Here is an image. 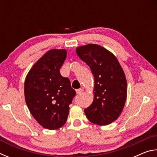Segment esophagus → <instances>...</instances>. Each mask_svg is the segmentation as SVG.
<instances>
[{
  "mask_svg": "<svg viewBox=\"0 0 157 157\" xmlns=\"http://www.w3.org/2000/svg\"><path fill=\"white\" fill-rule=\"evenodd\" d=\"M82 91H83V90H82V89H77V90H76V94H82Z\"/></svg>",
  "mask_w": 157,
  "mask_h": 157,
  "instance_id": "1",
  "label": "esophagus"
}]
</instances>
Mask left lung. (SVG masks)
Returning a JSON list of instances; mask_svg holds the SVG:
<instances>
[{
	"label": "left lung",
	"instance_id": "1",
	"mask_svg": "<svg viewBox=\"0 0 157 157\" xmlns=\"http://www.w3.org/2000/svg\"><path fill=\"white\" fill-rule=\"evenodd\" d=\"M78 57L91 68L94 77V98L84 109L86 118L98 125L116 121L126 102L127 84L124 71L110 51L97 44L76 48Z\"/></svg>",
	"mask_w": 157,
	"mask_h": 157
}]
</instances>
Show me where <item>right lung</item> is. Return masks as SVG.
I'll use <instances>...</instances> for the list:
<instances>
[{"label": "right lung", "instance_id": "right-lung-1", "mask_svg": "<svg viewBox=\"0 0 157 157\" xmlns=\"http://www.w3.org/2000/svg\"><path fill=\"white\" fill-rule=\"evenodd\" d=\"M66 53L64 49L50 50L34 63L25 80V99L29 110L39 124L50 130L66 123L69 105L76 95L69 79L59 72Z\"/></svg>", "mask_w": 157, "mask_h": 157}]
</instances>
